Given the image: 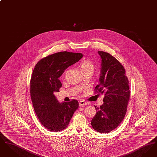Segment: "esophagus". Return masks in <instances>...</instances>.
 I'll list each match as a JSON object with an SVG mask.
<instances>
[{
    "label": "esophagus",
    "mask_w": 157,
    "mask_h": 157,
    "mask_svg": "<svg viewBox=\"0 0 157 157\" xmlns=\"http://www.w3.org/2000/svg\"><path fill=\"white\" fill-rule=\"evenodd\" d=\"M79 106H85V105H87V102H86L85 101H83V100H81L79 101Z\"/></svg>",
    "instance_id": "34e87169"
}]
</instances>
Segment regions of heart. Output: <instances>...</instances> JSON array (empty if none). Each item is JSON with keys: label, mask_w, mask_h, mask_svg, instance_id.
<instances>
[{"label": "heart", "mask_w": 157, "mask_h": 157, "mask_svg": "<svg viewBox=\"0 0 157 157\" xmlns=\"http://www.w3.org/2000/svg\"><path fill=\"white\" fill-rule=\"evenodd\" d=\"M80 69L83 72H94V65L93 63L88 59H83L80 63L79 65Z\"/></svg>", "instance_id": "heart-1"}]
</instances>
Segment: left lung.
<instances>
[{"label":"left lung","mask_w":157,"mask_h":157,"mask_svg":"<svg viewBox=\"0 0 157 157\" xmlns=\"http://www.w3.org/2000/svg\"><path fill=\"white\" fill-rule=\"evenodd\" d=\"M101 58L99 84L94 91L104 94V104L97 108L91 121L92 128L98 132L108 133L119 126L125 118L130 97L129 81L125 70L120 62L109 53L98 51Z\"/></svg>","instance_id":"obj_1"}]
</instances>
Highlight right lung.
<instances>
[{"mask_svg": "<svg viewBox=\"0 0 157 157\" xmlns=\"http://www.w3.org/2000/svg\"><path fill=\"white\" fill-rule=\"evenodd\" d=\"M82 57L79 53H55L40 60L33 69L30 79L32 104L40 122L51 131L65 129L79 107L75 99L59 103L53 93L59 91V78L64 71Z\"/></svg>", "mask_w": 157, "mask_h": 157, "instance_id": "obj_1", "label": "right lung"}]
</instances>
